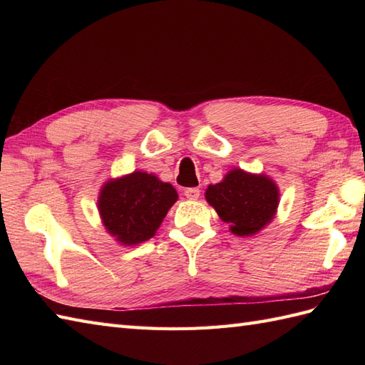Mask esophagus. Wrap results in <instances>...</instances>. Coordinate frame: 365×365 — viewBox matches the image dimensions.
<instances>
[{
    "instance_id": "34e87169",
    "label": "esophagus",
    "mask_w": 365,
    "mask_h": 365,
    "mask_svg": "<svg viewBox=\"0 0 365 365\" xmlns=\"http://www.w3.org/2000/svg\"><path fill=\"white\" fill-rule=\"evenodd\" d=\"M183 195L187 196L188 199H191V200H196L200 196V190L199 188H187V190L183 191Z\"/></svg>"
}]
</instances>
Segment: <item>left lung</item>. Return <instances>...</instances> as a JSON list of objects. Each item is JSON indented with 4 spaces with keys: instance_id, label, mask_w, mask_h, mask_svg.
Segmentation results:
<instances>
[{
    "instance_id": "obj_1",
    "label": "left lung",
    "mask_w": 365,
    "mask_h": 365,
    "mask_svg": "<svg viewBox=\"0 0 365 365\" xmlns=\"http://www.w3.org/2000/svg\"><path fill=\"white\" fill-rule=\"evenodd\" d=\"M205 199L237 237H251L274 218L279 188L265 174L232 169L216 185H208Z\"/></svg>"
}]
</instances>
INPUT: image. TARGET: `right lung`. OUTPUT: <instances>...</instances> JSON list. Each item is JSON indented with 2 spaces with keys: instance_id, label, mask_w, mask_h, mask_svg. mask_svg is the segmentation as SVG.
<instances>
[{
  "instance_id": "add662e5",
  "label": "right lung",
  "mask_w": 365,
  "mask_h": 365,
  "mask_svg": "<svg viewBox=\"0 0 365 365\" xmlns=\"http://www.w3.org/2000/svg\"><path fill=\"white\" fill-rule=\"evenodd\" d=\"M177 197L170 183L135 170L103 185L98 196L100 218L115 242L135 246L155 235Z\"/></svg>"
}]
</instances>
